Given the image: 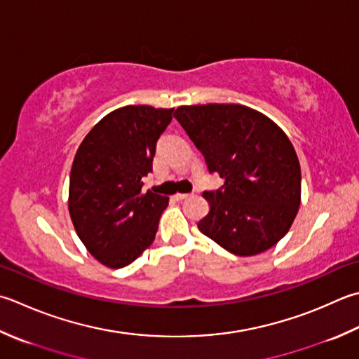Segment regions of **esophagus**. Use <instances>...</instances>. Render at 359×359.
Segmentation results:
<instances>
[{
    "instance_id": "esophagus-1",
    "label": "esophagus",
    "mask_w": 359,
    "mask_h": 359,
    "mask_svg": "<svg viewBox=\"0 0 359 359\" xmlns=\"http://www.w3.org/2000/svg\"><path fill=\"white\" fill-rule=\"evenodd\" d=\"M187 198H189V194H185V193H175L174 194V199L175 201H184Z\"/></svg>"
}]
</instances>
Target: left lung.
Masks as SVG:
<instances>
[{
  "label": "left lung",
  "mask_w": 359,
  "mask_h": 359,
  "mask_svg": "<svg viewBox=\"0 0 359 359\" xmlns=\"http://www.w3.org/2000/svg\"><path fill=\"white\" fill-rule=\"evenodd\" d=\"M174 116L224 185L205 191L203 235L231 254L250 257L276 245L300 205V163L286 133L241 104L180 105Z\"/></svg>",
  "instance_id": "left-lung-1"
}]
</instances>
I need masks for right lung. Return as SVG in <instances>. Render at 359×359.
<instances>
[{"label":"right lung","mask_w":359,"mask_h":359,"mask_svg":"<svg viewBox=\"0 0 359 359\" xmlns=\"http://www.w3.org/2000/svg\"><path fill=\"white\" fill-rule=\"evenodd\" d=\"M174 109L126 105L95 124L73 160L68 210L79 240L101 264L119 269L152 244L170 198L143 191L156 144Z\"/></svg>","instance_id":"add662e5"}]
</instances>
